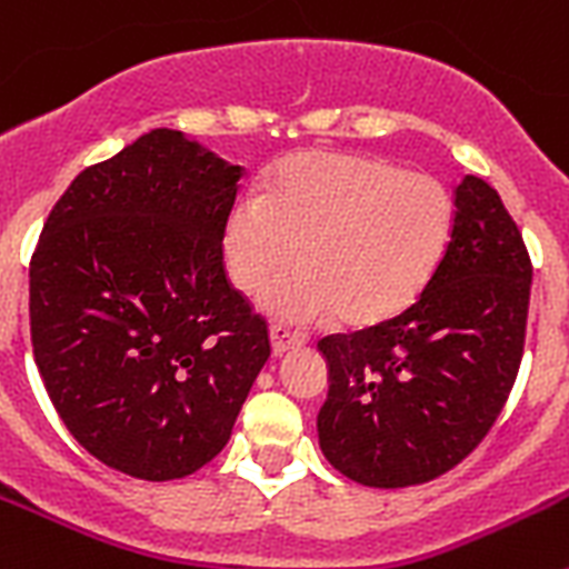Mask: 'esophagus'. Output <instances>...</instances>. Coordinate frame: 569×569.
<instances>
[{
  "instance_id": "1",
  "label": "esophagus",
  "mask_w": 569,
  "mask_h": 569,
  "mask_svg": "<svg viewBox=\"0 0 569 569\" xmlns=\"http://www.w3.org/2000/svg\"><path fill=\"white\" fill-rule=\"evenodd\" d=\"M305 336L296 333V330L284 328V325H273L270 328V345H273V356H284L290 353V350H296V347L305 345Z\"/></svg>"
}]
</instances>
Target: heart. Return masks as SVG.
<instances>
[{"instance_id":"heart-1","label":"heart","mask_w":569,"mask_h":569,"mask_svg":"<svg viewBox=\"0 0 569 569\" xmlns=\"http://www.w3.org/2000/svg\"><path fill=\"white\" fill-rule=\"evenodd\" d=\"M453 233V199L433 176L373 156L305 150L276 164L264 196H241L224 222V261L259 293L299 256L305 268L264 296L270 313L376 328L430 284Z\"/></svg>"}]
</instances>
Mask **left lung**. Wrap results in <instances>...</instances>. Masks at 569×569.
Segmentation results:
<instances>
[{
	"label": "left lung",
	"mask_w": 569,
	"mask_h": 569,
	"mask_svg": "<svg viewBox=\"0 0 569 569\" xmlns=\"http://www.w3.org/2000/svg\"><path fill=\"white\" fill-rule=\"evenodd\" d=\"M430 284L396 319L319 341L321 453L367 487L439 479L479 447L519 376L532 261L501 196L465 176Z\"/></svg>",
	"instance_id": "left-lung-1"
}]
</instances>
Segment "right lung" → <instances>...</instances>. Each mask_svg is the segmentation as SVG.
<instances>
[{
    "mask_svg": "<svg viewBox=\"0 0 569 569\" xmlns=\"http://www.w3.org/2000/svg\"><path fill=\"white\" fill-rule=\"evenodd\" d=\"M241 168L150 130L59 196L30 256V345L70 436L133 479L219 456L270 359L224 270Z\"/></svg>",
    "mask_w": 569,
    "mask_h": 569,
    "instance_id": "right-lung-1",
    "label": "right lung"
}]
</instances>
